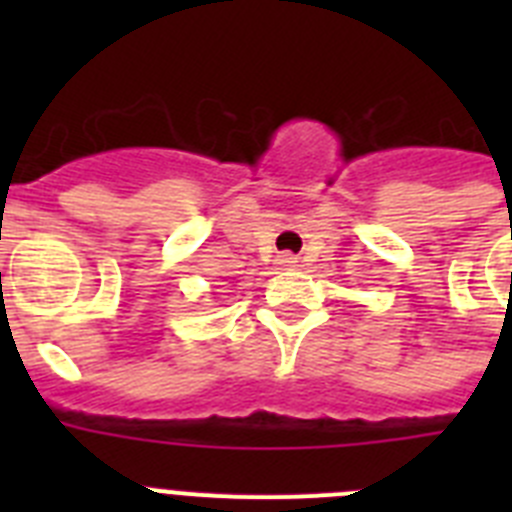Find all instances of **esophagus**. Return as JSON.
I'll return each instance as SVG.
<instances>
[{
  "label": "esophagus",
  "mask_w": 512,
  "mask_h": 512,
  "mask_svg": "<svg viewBox=\"0 0 512 512\" xmlns=\"http://www.w3.org/2000/svg\"><path fill=\"white\" fill-rule=\"evenodd\" d=\"M277 264L284 266V269H295L297 259H295V256H292V253H282V256H279V259H277Z\"/></svg>",
  "instance_id": "34e87169"
}]
</instances>
